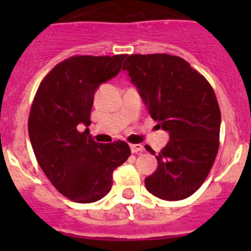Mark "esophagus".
Masks as SVG:
<instances>
[{
	"label": "esophagus",
	"mask_w": 251,
	"mask_h": 251,
	"mask_svg": "<svg viewBox=\"0 0 251 251\" xmlns=\"http://www.w3.org/2000/svg\"><path fill=\"white\" fill-rule=\"evenodd\" d=\"M145 147L142 145H130V151L132 153H139V152H143Z\"/></svg>",
	"instance_id": "obj_1"
}]
</instances>
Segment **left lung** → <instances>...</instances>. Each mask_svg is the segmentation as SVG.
Here are the masks:
<instances>
[{"label": "left lung", "mask_w": 251, "mask_h": 251, "mask_svg": "<svg viewBox=\"0 0 251 251\" xmlns=\"http://www.w3.org/2000/svg\"><path fill=\"white\" fill-rule=\"evenodd\" d=\"M124 65L151 117L170 136L156 156L157 170L146 177V188L162 200H183L200 188L216 158L221 124L216 95L178 56L129 55Z\"/></svg>", "instance_id": "left-lung-1"}]
</instances>
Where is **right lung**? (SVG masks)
Returning <instances> with one entry per match:
<instances>
[{
  "mask_svg": "<svg viewBox=\"0 0 251 251\" xmlns=\"http://www.w3.org/2000/svg\"><path fill=\"white\" fill-rule=\"evenodd\" d=\"M126 55L73 56L45 76L31 106L28 136L35 157L57 191L90 203L110 191L112 174L130 156L123 141L98 143L79 126H90L94 94L121 72Z\"/></svg>",
  "mask_w": 251,
  "mask_h": 251,
  "instance_id": "1",
  "label": "right lung"
}]
</instances>
